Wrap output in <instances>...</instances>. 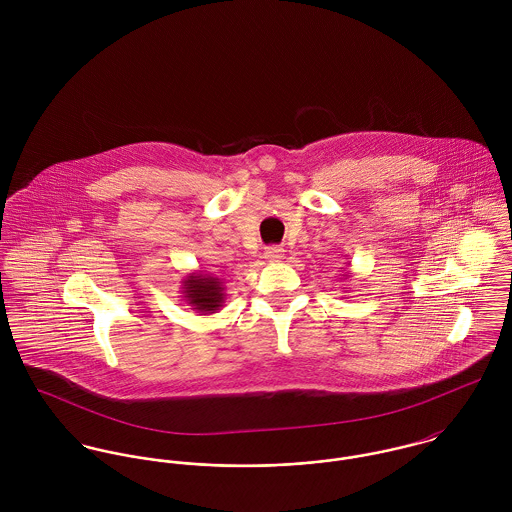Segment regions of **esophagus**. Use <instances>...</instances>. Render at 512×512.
Returning <instances> with one entry per match:
<instances>
[{
	"mask_svg": "<svg viewBox=\"0 0 512 512\" xmlns=\"http://www.w3.org/2000/svg\"><path fill=\"white\" fill-rule=\"evenodd\" d=\"M264 256H266L268 262H280V260H284V248L282 246H268Z\"/></svg>",
	"mask_w": 512,
	"mask_h": 512,
	"instance_id": "obj_1",
	"label": "esophagus"
}]
</instances>
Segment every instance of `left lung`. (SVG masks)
<instances>
[{
    "mask_svg": "<svg viewBox=\"0 0 512 512\" xmlns=\"http://www.w3.org/2000/svg\"><path fill=\"white\" fill-rule=\"evenodd\" d=\"M347 278H349V274H345V280H347Z\"/></svg>",
    "mask_w": 512,
    "mask_h": 512,
    "instance_id": "8db88e82",
    "label": "left lung"
}]
</instances>
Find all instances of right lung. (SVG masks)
<instances>
[{
    "instance_id": "1",
    "label": "right lung",
    "mask_w": 512,
    "mask_h": 512,
    "mask_svg": "<svg viewBox=\"0 0 512 512\" xmlns=\"http://www.w3.org/2000/svg\"><path fill=\"white\" fill-rule=\"evenodd\" d=\"M181 293L187 305L201 315L217 313L224 305V286L222 280L211 274L193 272L187 274L181 282Z\"/></svg>"
}]
</instances>
